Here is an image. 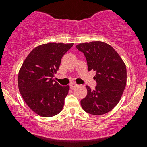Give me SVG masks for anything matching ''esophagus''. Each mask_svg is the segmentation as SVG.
<instances>
[{
	"mask_svg": "<svg viewBox=\"0 0 147 147\" xmlns=\"http://www.w3.org/2000/svg\"><path fill=\"white\" fill-rule=\"evenodd\" d=\"M69 86H70L71 88H74V87H78V84H75V83L72 82V83H70V84H69Z\"/></svg>",
	"mask_w": 147,
	"mask_h": 147,
	"instance_id": "34e87169",
	"label": "esophagus"
}]
</instances>
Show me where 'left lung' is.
Listing matches in <instances>:
<instances>
[{
  "label": "left lung",
  "instance_id": "left-lung-1",
  "mask_svg": "<svg viewBox=\"0 0 147 147\" xmlns=\"http://www.w3.org/2000/svg\"><path fill=\"white\" fill-rule=\"evenodd\" d=\"M78 50L84 53L88 71L96 72L97 85L91 90L86 86L87 94L81 100L86 112L102 115L112 110L121 100L127 84L126 65L110 45L101 41L80 43Z\"/></svg>",
  "mask_w": 147,
  "mask_h": 147
}]
</instances>
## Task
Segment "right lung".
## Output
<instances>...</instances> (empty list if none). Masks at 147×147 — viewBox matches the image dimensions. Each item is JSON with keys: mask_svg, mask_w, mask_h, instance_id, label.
<instances>
[{"mask_svg": "<svg viewBox=\"0 0 147 147\" xmlns=\"http://www.w3.org/2000/svg\"><path fill=\"white\" fill-rule=\"evenodd\" d=\"M73 45L49 42L38 46L29 53L19 70L20 93L28 106L40 116L50 117L63 109L69 87L60 86L53 78L62 57Z\"/></svg>", "mask_w": 147, "mask_h": 147, "instance_id": "obj_1", "label": "right lung"}]
</instances>
